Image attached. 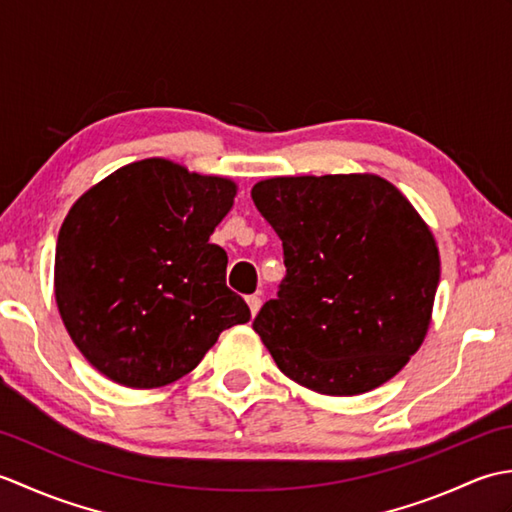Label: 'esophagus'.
Instances as JSON below:
<instances>
[{
  "mask_svg": "<svg viewBox=\"0 0 512 512\" xmlns=\"http://www.w3.org/2000/svg\"><path fill=\"white\" fill-rule=\"evenodd\" d=\"M246 303H248L250 314H253V317L259 312V308H262V299H259V295H248Z\"/></svg>",
  "mask_w": 512,
  "mask_h": 512,
  "instance_id": "34e87169",
  "label": "esophagus"
}]
</instances>
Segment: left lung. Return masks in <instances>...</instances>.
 I'll list each match as a JSON object with an SVG mask.
<instances>
[{"label": "left lung", "mask_w": 512, "mask_h": 512, "mask_svg": "<svg viewBox=\"0 0 512 512\" xmlns=\"http://www.w3.org/2000/svg\"><path fill=\"white\" fill-rule=\"evenodd\" d=\"M286 277L253 321L277 367L328 396L387 383L429 330L440 255L429 226L372 173L257 182Z\"/></svg>", "instance_id": "left-lung-1"}]
</instances>
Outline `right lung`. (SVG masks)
<instances>
[{"label":"right lung","mask_w":512,"mask_h":512,"mask_svg":"<svg viewBox=\"0 0 512 512\" xmlns=\"http://www.w3.org/2000/svg\"><path fill=\"white\" fill-rule=\"evenodd\" d=\"M235 182L165 158L121 167L74 202L54 255V297L90 365L151 389L189 374L222 330L250 319L211 244Z\"/></svg>","instance_id":"right-lung-1"}]
</instances>
